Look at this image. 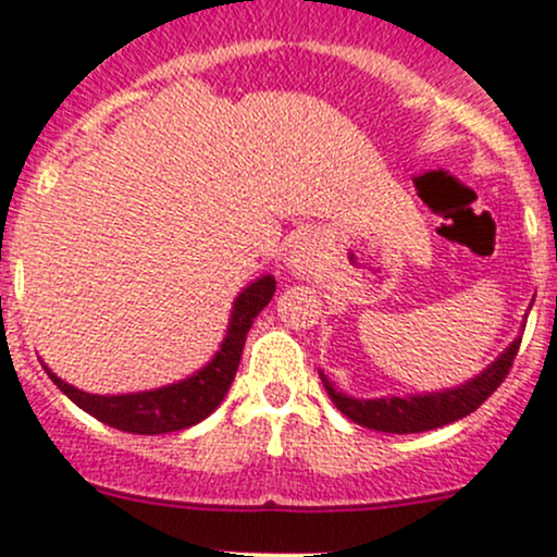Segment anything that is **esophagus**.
Instances as JSON below:
<instances>
[{
	"label": "esophagus",
	"mask_w": 557,
	"mask_h": 557,
	"mask_svg": "<svg viewBox=\"0 0 557 557\" xmlns=\"http://www.w3.org/2000/svg\"><path fill=\"white\" fill-rule=\"evenodd\" d=\"M309 261V248H307V243H298L294 250H290V267H296V269H304V263Z\"/></svg>",
	"instance_id": "34e87169"
}]
</instances>
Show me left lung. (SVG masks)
Here are the masks:
<instances>
[{
  "label": "left lung",
  "instance_id": "8db88e82",
  "mask_svg": "<svg viewBox=\"0 0 557 557\" xmlns=\"http://www.w3.org/2000/svg\"><path fill=\"white\" fill-rule=\"evenodd\" d=\"M520 338H515L510 347L505 349L483 373L470 379L467 384L454 386V389L443 392H426V395H411V397H376V400H357V397L344 395L336 386L325 379L320 371L323 386L333 406L352 419L355 424L368 426L376 432H392V435H408V432H426L435 426L450 424L470 417L475 408L483 406L496 386L507 379L510 373L515 355H518Z\"/></svg>",
  "mask_w": 557,
  "mask_h": 557
}]
</instances>
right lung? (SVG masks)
Here are the masks:
<instances>
[{
	"label": "right lung",
	"mask_w": 557,
	"mask_h": 557,
	"mask_svg": "<svg viewBox=\"0 0 557 557\" xmlns=\"http://www.w3.org/2000/svg\"><path fill=\"white\" fill-rule=\"evenodd\" d=\"M272 296L274 277L263 274L234 298L232 320L221 349L202 371L178 384L133 392V395H90V392H82L77 386L61 382L47 366L45 371L69 400H74L82 411L114 426V430L133 432V435H162V432L186 430L191 424H200L221 406L234 382V373H237L250 325L259 318L261 309L272 301Z\"/></svg>",
	"instance_id": "obj_1"
}]
</instances>
